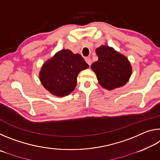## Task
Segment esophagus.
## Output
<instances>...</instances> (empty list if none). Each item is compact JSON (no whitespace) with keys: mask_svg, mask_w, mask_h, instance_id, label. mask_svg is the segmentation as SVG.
<instances>
[{"mask_svg":"<svg viewBox=\"0 0 160 160\" xmlns=\"http://www.w3.org/2000/svg\"><path fill=\"white\" fill-rule=\"evenodd\" d=\"M85 61H86V63L89 65V66H91L92 60H91L90 58H85Z\"/></svg>","mask_w":160,"mask_h":160,"instance_id":"34e87169","label":"esophagus"}]
</instances>
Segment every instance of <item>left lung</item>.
I'll list each match as a JSON object with an SVG mask.
<instances>
[{
  "mask_svg": "<svg viewBox=\"0 0 160 160\" xmlns=\"http://www.w3.org/2000/svg\"><path fill=\"white\" fill-rule=\"evenodd\" d=\"M98 61L91 66L97 80L103 88L112 90L125 85L132 74L128 58L107 45L96 48Z\"/></svg>",
  "mask_w": 160,
  "mask_h": 160,
  "instance_id": "8db88e82",
  "label": "left lung"
}]
</instances>
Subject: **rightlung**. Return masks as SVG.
Listing matches in <instances>:
<instances>
[{
    "label": "right lung",
    "instance_id": "1",
    "mask_svg": "<svg viewBox=\"0 0 160 160\" xmlns=\"http://www.w3.org/2000/svg\"><path fill=\"white\" fill-rule=\"evenodd\" d=\"M88 68V64L79 53L62 49L43 64L39 80L53 95L67 96L75 90L79 72Z\"/></svg>",
    "mask_w": 160,
    "mask_h": 160
}]
</instances>
